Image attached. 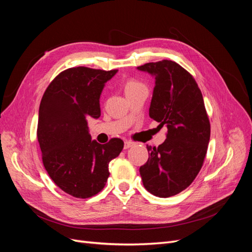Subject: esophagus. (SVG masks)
<instances>
[{
    "label": "esophagus",
    "instance_id": "esophagus-1",
    "mask_svg": "<svg viewBox=\"0 0 252 252\" xmlns=\"http://www.w3.org/2000/svg\"><path fill=\"white\" fill-rule=\"evenodd\" d=\"M133 146V143L130 142V141H125L124 142V149H128Z\"/></svg>",
    "mask_w": 252,
    "mask_h": 252
}]
</instances>
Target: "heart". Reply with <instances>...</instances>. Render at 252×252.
<instances>
[{
	"mask_svg": "<svg viewBox=\"0 0 252 252\" xmlns=\"http://www.w3.org/2000/svg\"><path fill=\"white\" fill-rule=\"evenodd\" d=\"M144 85L142 83H140L139 81H135V80H128L125 84H124V91L125 94H128L132 93V91L139 89L141 87H143Z\"/></svg>",
	"mask_w": 252,
	"mask_h": 252,
	"instance_id": "heart-1",
	"label": "heart"
}]
</instances>
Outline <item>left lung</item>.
<instances>
[{"instance_id": "8db88e82", "label": "left lung", "mask_w": 252, "mask_h": 252, "mask_svg": "<svg viewBox=\"0 0 252 252\" xmlns=\"http://www.w3.org/2000/svg\"><path fill=\"white\" fill-rule=\"evenodd\" d=\"M155 77L149 117L167 127L158 147L147 146L148 161L140 167L143 185L158 197L186 189L200 172L210 139V123L193 77L173 61L139 66Z\"/></svg>"}]
</instances>
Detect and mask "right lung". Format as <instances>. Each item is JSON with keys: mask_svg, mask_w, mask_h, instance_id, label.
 Instances as JSON below:
<instances>
[{"mask_svg": "<svg viewBox=\"0 0 252 252\" xmlns=\"http://www.w3.org/2000/svg\"><path fill=\"white\" fill-rule=\"evenodd\" d=\"M118 70L73 67L61 72L44 93L39 109L37 141L45 169L64 192L79 199L98 193L109 177L108 165L124 147L91 140L90 118L101 116L100 96Z\"/></svg>", "mask_w": 252, "mask_h": 252, "instance_id": "right-lung-1", "label": "right lung"}]
</instances>
